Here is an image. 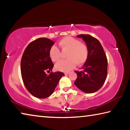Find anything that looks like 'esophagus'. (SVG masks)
<instances>
[{
    "label": "esophagus",
    "instance_id": "esophagus-1",
    "mask_svg": "<svg viewBox=\"0 0 130 130\" xmlns=\"http://www.w3.org/2000/svg\"><path fill=\"white\" fill-rule=\"evenodd\" d=\"M69 73V72H65V74L66 75V74H68Z\"/></svg>",
    "mask_w": 130,
    "mask_h": 130
}]
</instances>
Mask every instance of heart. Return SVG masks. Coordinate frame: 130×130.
I'll list each match as a JSON object with an SVG mask.
<instances>
[{"mask_svg":"<svg viewBox=\"0 0 130 130\" xmlns=\"http://www.w3.org/2000/svg\"><path fill=\"white\" fill-rule=\"evenodd\" d=\"M62 50H67V60L57 62L55 65L57 70L63 72H69L74 67L75 63L81 65L86 62L89 56L88 47L85 44L81 43L78 39L71 37H66L58 43ZM49 56L53 62L60 59V51L56 46H53L49 50Z\"/></svg>","mask_w":130,"mask_h":130,"instance_id":"b5f03b06","label":"heart"}]
</instances>
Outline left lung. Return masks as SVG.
<instances>
[{"label":"left lung","mask_w":130,"mask_h":130,"mask_svg":"<svg viewBox=\"0 0 130 130\" xmlns=\"http://www.w3.org/2000/svg\"><path fill=\"white\" fill-rule=\"evenodd\" d=\"M82 38L88 47L89 56L74 82L81 91L87 93L98 91L104 84L107 76L108 61L104 49L98 39L90 35L77 36Z\"/></svg>","instance_id":"obj_1"}]
</instances>
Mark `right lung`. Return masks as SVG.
I'll return each instance as SVG.
<instances>
[{"instance_id":"obj_1","label":"right lung","mask_w":130,"mask_h":130,"mask_svg":"<svg viewBox=\"0 0 130 130\" xmlns=\"http://www.w3.org/2000/svg\"><path fill=\"white\" fill-rule=\"evenodd\" d=\"M54 42L46 38H39L28 44L21 62L22 78L26 89L32 96L45 99L53 93L58 81L65 74L51 72L54 67L49 50Z\"/></svg>"}]
</instances>
